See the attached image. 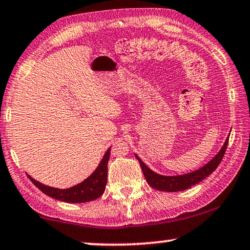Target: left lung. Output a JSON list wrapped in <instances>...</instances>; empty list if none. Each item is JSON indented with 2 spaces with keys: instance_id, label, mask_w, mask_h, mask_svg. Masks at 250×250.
Here are the masks:
<instances>
[{
  "instance_id": "left-lung-1",
  "label": "left lung",
  "mask_w": 250,
  "mask_h": 250,
  "mask_svg": "<svg viewBox=\"0 0 250 250\" xmlns=\"http://www.w3.org/2000/svg\"><path fill=\"white\" fill-rule=\"evenodd\" d=\"M229 137L227 138L225 144H223L222 148L213 158L208 162L207 165L201 167L197 170H194L192 173H188L184 175H176V176H165V175H161L155 173L154 170H151L149 167L145 164L141 159L136 155V158L139 162L143 173L146 177L147 183L158 191L164 192H180L184 191L186 188H189L191 186L200 183L201 181L207 178L211 173H213L219 164L221 163L223 156H225L227 146H228Z\"/></svg>"
}]
</instances>
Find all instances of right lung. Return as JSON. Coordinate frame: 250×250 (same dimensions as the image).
Listing matches in <instances>:
<instances>
[{
	"mask_svg": "<svg viewBox=\"0 0 250 250\" xmlns=\"http://www.w3.org/2000/svg\"><path fill=\"white\" fill-rule=\"evenodd\" d=\"M111 148L104 154L102 161L100 162L99 166L89 176L81 182L80 184L74 185L69 188H56L51 186H47L40 182L36 181L30 175H28L30 180L40 191L44 194L53 197V199L62 201L67 203H84L89 201L96 200L101 196L105 191V185L107 181V162L110 158Z\"/></svg>",
	"mask_w": 250,
	"mask_h": 250,
	"instance_id": "add662e5",
	"label": "right lung"
}]
</instances>
